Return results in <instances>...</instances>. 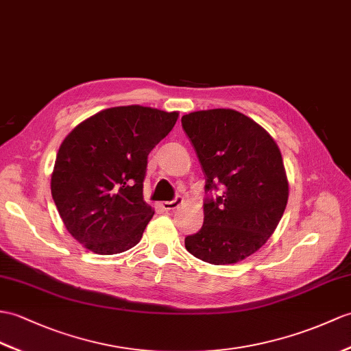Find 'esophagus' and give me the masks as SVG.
Instances as JSON below:
<instances>
[{
	"mask_svg": "<svg viewBox=\"0 0 351 351\" xmlns=\"http://www.w3.org/2000/svg\"><path fill=\"white\" fill-rule=\"evenodd\" d=\"M184 203V199L182 197H175L172 202H162L161 203V206H162V209L165 210H173V209H176V208H179Z\"/></svg>",
	"mask_w": 351,
	"mask_h": 351,
	"instance_id": "34e87169",
	"label": "esophagus"
}]
</instances>
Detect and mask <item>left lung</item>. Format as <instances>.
<instances>
[{
	"label": "left lung",
	"instance_id": "left-lung-1",
	"mask_svg": "<svg viewBox=\"0 0 351 351\" xmlns=\"http://www.w3.org/2000/svg\"><path fill=\"white\" fill-rule=\"evenodd\" d=\"M182 127L206 176L202 229L185 248L210 265L238 263L262 248L289 200V181L278 145L256 121L233 109L191 112Z\"/></svg>",
	"mask_w": 351,
	"mask_h": 351
}]
</instances>
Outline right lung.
<instances>
[{
	"label": "right lung",
	"mask_w": 351,
	"mask_h": 351,
	"mask_svg": "<svg viewBox=\"0 0 351 351\" xmlns=\"http://www.w3.org/2000/svg\"><path fill=\"white\" fill-rule=\"evenodd\" d=\"M178 117L138 104L118 106L82 121L64 138L51 191L65 229L86 250L118 254L142 239L154 215L143 200L148 156Z\"/></svg>",
	"instance_id": "1"
}]
</instances>
